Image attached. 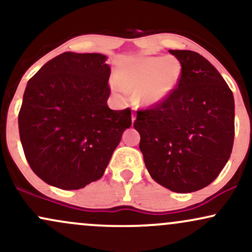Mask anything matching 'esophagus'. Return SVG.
Here are the masks:
<instances>
[{
  "instance_id": "34e87169",
  "label": "esophagus",
  "mask_w": 252,
  "mask_h": 252,
  "mask_svg": "<svg viewBox=\"0 0 252 252\" xmlns=\"http://www.w3.org/2000/svg\"><path fill=\"white\" fill-rule=\"evenodd\" d=\"M136 120V116L135 115H132V117H131V121H132V123H134V121Z\"/></svg>"
}]
</instances>
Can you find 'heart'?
Segmentation results:
<instances>
[{
    "instance_id": "heart-1",
    "label": "heart",
    "mask_w": 252,
    "mask_h": 252,
    "mask_svg": "<svg viewBox=\"0 0 252 252\" xmlns=\"http://www.w3.org/2000/svg\"><path fill=\"white\" fill-rule=\"evenodd\" d=\"M181 72V63L175 58H138L118 72L112 88L122 97L129 92L143 105H156L166 100L174 91Z\"/></svg>"
}]
</instances>
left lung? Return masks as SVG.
<instances>
[{"label":"left lung","instance_id":"1","mask_svg":"<svg viewBox=\"0 0 252 252\" xmlns=\"http://www.w3.org/2000/svg\"><path fill=\"white\" fill-rule=\"evenodd\" d=\"M181 77L162 103L137 111L134 128L150 176L176 193L209 186L230 158L235 100L224 78L193 51L170 50Z\"/></svg>","mask_w":252,"mask_h":252}]
</instances>
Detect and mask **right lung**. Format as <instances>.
<instances>
[{
    "label": "right lung",
    "mask_w": 252,
    "mask_h": 252,
    "mask_svg": "<svg viewBox=\"0 0 252 252\" xmlns=\"http://www.w3.org/2000/svg\"><path fill=\"white\" fill-rule=\"evenodd\" d=\"M99 53L65 52L28 80L19 132L32 170L46 184L79 189L102 178L131 110H111L110 66Z\"/></svg>",
    "instance_id": "obj_1"
}]
</instances>
